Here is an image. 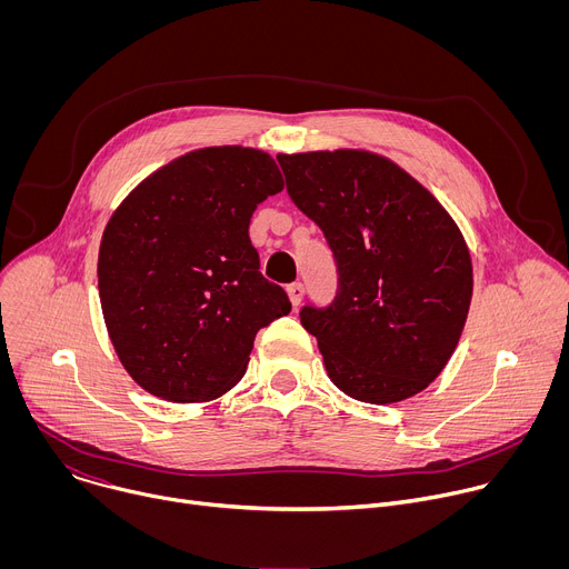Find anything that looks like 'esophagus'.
I'll use <instances>...</instances> for the list:
<instances>
[{"label": "esophagus", "mask_w": 569, "mask_h": 569, "mask_svg": "<svg viewBox=\"0 0 569 569\" xmlns=\"http://www.w3.org/2000/svg\"><path fill=\"white\" fill-rule=\"evenodd\" d=\"M303 292H306V288H303V283H301V281H295V283H290V286H288V297H290L292 306H299V303H301Z\"/></svg>", "instance_id": "34e87169"}]
</instances>
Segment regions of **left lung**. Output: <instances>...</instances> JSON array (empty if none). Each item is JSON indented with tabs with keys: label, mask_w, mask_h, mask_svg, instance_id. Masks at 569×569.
<instances>
[{
	"label": "left lung",
	"mask_w": 569,
	"mask_h": 569,
	"mask_svg": "<svg viewBox=\"0 0 569 569\" xmlns=\"http://www.w3.org/2000/svg\"><path fill=\"white\" fill-rule=\"evenodd\" d=\"M277 159L290 200L323 231L338 268L336 299L299 310L329 378L376 405L423 391L450 360L472 297L461 231L428 189L380 154Z\"/></svg>",
	"instance_id": "left-lung-1"
}]
</instances>
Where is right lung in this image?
<instances>
[{
  "label": "right lung",
  "instance_id": "right-lung-1",
  "mask_svg": "<svg viewBox=\"0 0 569 569\" xmlns=\"http://www.w3.org/2000/svg\"><path fill=\"white\" fill-rule=\"evenodd\" d=\"M281 189L268 152L216 146L154 171L114 211L99 250L101 308L146 391L222 396L246 373L257 333L290 312L250 240L257 204Z\"/></svg>",
  "mask_w": 569,
  "mask_h": 569
}]
</instances>
